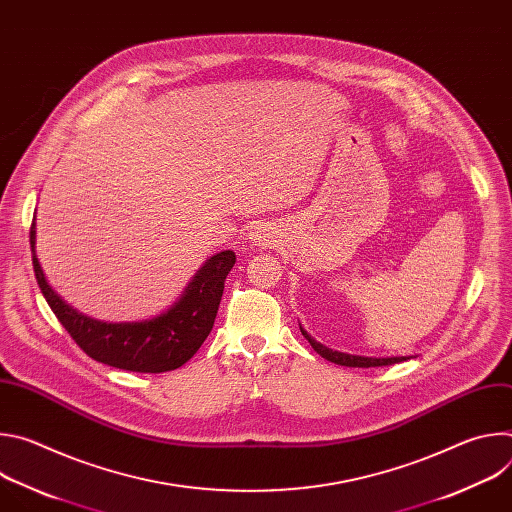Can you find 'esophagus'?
<instances>
[{
    "instance_id": "obj_1",
    "label": "esophagus",
    "mask_w": 512,
    "mask_h": 512,
    "mask_svg": "<svg viewBox=\"0 0 512 512\" xmlns=\"http://www.w3.org/2000/svg\"><path fill=\"white\" fill-rule=\"evenodd\" d=\"M251 239H253V241H255V243H257V245H263V243H265V241H267V239H265V235H263V233H261V231H257V233H253V235H251Z\"/></svg>"
}]
</instances>
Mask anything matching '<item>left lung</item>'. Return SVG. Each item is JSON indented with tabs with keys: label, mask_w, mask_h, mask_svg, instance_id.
<instances>
[{
	"label": "left lung",
	"mask_w": 512,
	"mask_h": 512,
	"mask_svg": "<svg viewBox=\"0 0 512 512\" xmlns=\"http://www.w3.org/2000/svg\"><path fill=\"white\" fill-rule=\"evenodd\" d=\"M304 338L312 344V348L326 360L334 362V364H342V367H358V369H369V367H387V364H395L401 360H407L405 356H391V358H371V356H354V354H346V352H338L332 348H326L324 344L316 342L302 326H300Z\"/></svg>",
	"instance_id": "left-lung-1"
}]
</instances>
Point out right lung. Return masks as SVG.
<instances>
[{
	"label": "right lung",
	"mask_w": 512,
	"mask_h": 512,
	"mask_svg": "<svg viewBox=\"0 0 512 512\" xmlns=\"http://www.w3.org/2000/svg\"><path fill=\"white\" fill-rule=\"evenodd\" d=\"M34 227L32 221L30 245L38 285L58 322L93 360L131 373H166L188 362L210 334L225 279L237 261L233 251L212 255L194 275L184 296L158 318L107 324L79 314L54 294L34 251Z\"/></svg>",
	"instance_id": "1"
}]
</instances>
